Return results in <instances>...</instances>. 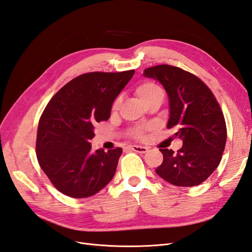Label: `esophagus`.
<instances>
[{"mask_svg":"<svg viewBox=\"0 0 252 252\" xmlns=\"http://www.w3.org/2000/svg\"><path fill=\"white\" fill-rule=\"evenodd\" d=\"M131 150L135 151V152H139V154H146L148 151L147 147H144V146H139V145H131V146H129Z\"/></svg>","mask_w":252,"mask_h":252,"instance_id":"34e87169","label":"esophagus"}]
</instances>
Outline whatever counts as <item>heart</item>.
Masks as SVG:
<instances>
[{"label": "heart", "mask_w": 252, "mask_h": 252, "mask_svg": "<svg viewBox=\"0 0 252 252\" xmlns=\"http://www.w3.org/2000/svg\"><path fill=\"white\" fill-rule=\"evenodd\" d=\"M135 93L138 94V95L144 103L148 102L152 97H155L157 95L163 94L162 89L159 88L157 84L152 82L141 83L140 85L136 87ZM119 104H120V98H118V100L114 102L113 109H117ZM146 130H147V127H135L131 130V135L136 139H143L145 135V131Z\"/></svg>", "instance_id": "1"}]
</instances>
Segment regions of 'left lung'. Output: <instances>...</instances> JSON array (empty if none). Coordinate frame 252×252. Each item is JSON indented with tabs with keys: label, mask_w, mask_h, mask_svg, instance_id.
Segmentation results:
<instances>
[{
	"label": "left lung",
	"mask_w": 252,
	"mask_h": 252,
	"mask_svg": "<svg viewBox=\"0 0 252 252\" xmlns=\"http://www.w3.org/2000/svg\"><path fill=\"white\" fill-rule=\"evenodd\" d=\"M144 77L158 81L169 100L167 128H174L182 148L159 149L163 163L157 174L174 186L200 185L217 169L225 149L226 123L215 95L192 73L170 65L144 70Z\"/></svg>",
	"instance_id": "1"
}]
</instances>
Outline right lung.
<instances>
[{"mask_svg":"<svg viewBox=\"0 0 252 252\" xmlns=\"http://www.w3.org/2000/svg\"><path fill=\"white\" fill-rule=\"evenodd\" d=\"M134 70L89 72L67 83L43 111L36 158L52 185L82 199L97 193L114 177L122 148L91 150L94 125L110 118L112 104Z\"/></svg>","mask_w":252,"mask_h":252,"instance_id":"1","label":"right lung"}]
</instances>
